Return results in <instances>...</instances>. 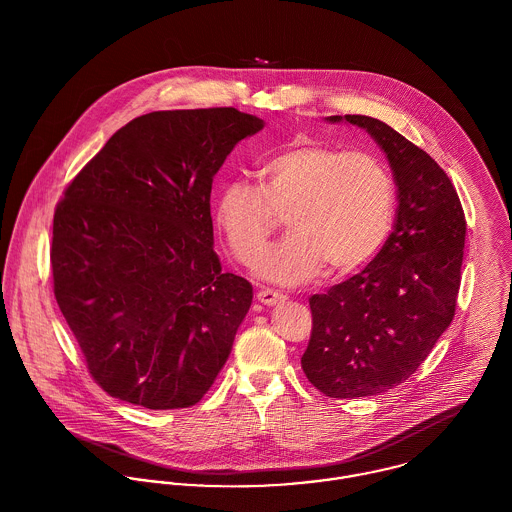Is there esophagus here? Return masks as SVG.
<instances>
[{"label":"esophagus","instance_id":"1","mask_svg":"<svg viewBox=\"0 0 512 512\" xmlns=\"http://www.w3.org/2000/svg\"><path fill=\"white\" fill-rule=\"evenodd\" d=\"M256 299H258L260 303H264V305H274V303L286 299V295H284V293L274 292V290H270V288H262V290H258V293H256Z\"/></svg>","mask_w":512,"mask_h":512}]
</instances>
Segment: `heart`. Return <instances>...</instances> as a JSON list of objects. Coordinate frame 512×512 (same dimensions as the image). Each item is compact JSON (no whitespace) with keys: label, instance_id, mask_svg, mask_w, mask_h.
<instances>
[{"label":"heart","instance_id":"1","mask_svg":"<svg viewBox=\"0 0 512 512\" xmlns=\"http://www.w3.org/2000/svg\"><path fill=\"white\" fill-rule=\"evenodd\" d=\"M260 185L230 179L215 217L234 258L250 264L286 215L290 234L260 256L256 274L297 286L325 266L331 276L361 270L382 250L394 220V181L365 149L290 144L266 157Z\"/></svg>","mask_w":512,"mask_h":512}]
</instances>
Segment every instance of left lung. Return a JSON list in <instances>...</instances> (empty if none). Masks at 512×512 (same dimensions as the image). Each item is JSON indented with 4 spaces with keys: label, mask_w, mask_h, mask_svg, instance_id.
<instances>
[{
    "label": "left lung",
    "mask_w": 512,
    "mask_h": 512,
    "mask_svg": "<svg viewBox=\"0 0 512 512\" xmlns=\"http://www.w3.org/2000/svg\"><path fill=\"white\" fill-rule=\"evenodd\" d=\"M345 120L384 149L398 209L361 274L309 297L313 327L301 368L329 398L374 396L416 372L455 315L465 246L461 201L438 163L376 118Z\"/></svg>",
    "instance_id": "1"
}]
</instances>
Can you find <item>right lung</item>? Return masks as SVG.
I'll return each mask as SVG.
<instances>
[{
    "label": "right lung",
    "mask_w": 512,
    "mask_h": 512,
    "mask_svg": "<svg viewBox=\"0 0 512 512\" xmlns=\"http://www.w3.org/2000/svg\"><path fill=\"white\" fill-rule=\"evenodd\" d=\"M264 122L236 108L165 110L120 128L69 183L53 219L57 303L96 384L149 410L213 386L252 303L213 250L211 189Z\"/></svg>",
    "instance_id": "obj_1"
}]
</instances>
